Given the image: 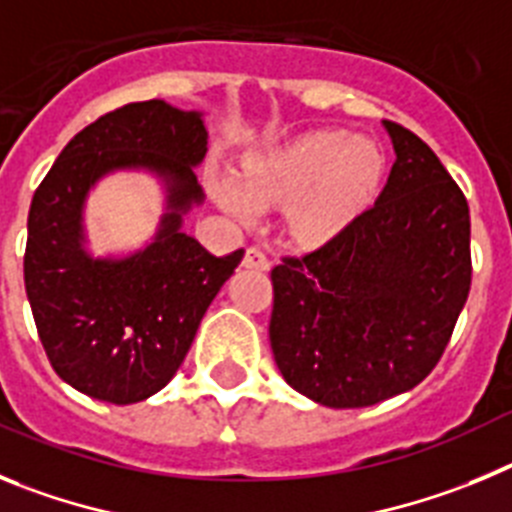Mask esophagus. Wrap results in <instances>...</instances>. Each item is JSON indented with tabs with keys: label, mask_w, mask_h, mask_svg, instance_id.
<instances>
[{
	"label": "esophagus",
	"mask_w": 512,
	"mask_h": 512,
	"mask_svg": "<svg viewBox=\"0 0 512 512\" xmlns=\"http://www.w3.org/2000/svg\"><path fill=\"white\" fill-rule=\"evenodd\" d=\"M245 267H250V270H267V267H270V260H267L262 250L250 247V250L245 252Z\"/></svg>",
	"instance_id": "34e87169"
}]
</instances>
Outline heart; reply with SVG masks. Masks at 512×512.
Masks as SVG:
<instances>
[{
  "instance_id": "1",
  "label": "heart",
  "mask_w": 512,
  "mask_h": 512,
  "mask_svg": "<svg viewBox=\"0 0 512 512\" xmlns=\"http://www.w3.org/2000/svg\"><path fill=\"white\" fill-rule=\"evenodd\" d=\"M385 155L370 137L311 130L285 145L247 155L237 178L216 176V204L242 222L257 209L285 206V224L301 245H324L352 224L375 196Z\"/></svg>"
}]
</instances>
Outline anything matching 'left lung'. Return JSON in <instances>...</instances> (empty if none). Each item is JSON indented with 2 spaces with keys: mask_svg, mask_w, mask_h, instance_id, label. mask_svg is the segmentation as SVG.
<instances>
[{
  "mask_svg": "<svg viewBox=\"0 0 512 512\" xmlns=\"http://www.w3.org/2000/svg\"><path fill=\"white\" fill-rule=\"evenodd\" d=\"M382 127L395 163L375 206L273 270L275 365L326 408H367L416 388L444 354L472 283L464 193L421 137Z\"/></svg>",
  "mask_w": 512,
  "mask_h": 512,
  "instance_id": "left-lung-1",
  "label": "left lung"
}]
</instances>
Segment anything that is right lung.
Segmentation results:
<instances>
[{"instance_id":"1","label":"right lung","mask_w":512,"mask_h":512,"mask_svg":"<svg viewBox=\"0 0 512 512\" xmlns=\"http://www.w3.org/2000/svg\"><path fill=\"white\" fill-rule=\"evenodd\" d=\"M206 145L204 112L137 101L78 132L32 196L27 301L50 365L78 393L130 405L163 390L245 255L216 257L183 232V216L206 199L196 178ZM114 172H150L164 188V214L142 248L94 256L85 201Z\"/></svg>"}]
</instances>
